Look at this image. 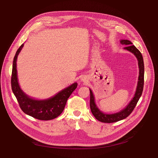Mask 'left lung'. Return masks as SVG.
<instances>
[{
    "label": "left lung",
    "instance_id": "8db88e82",
    "mask_svg": "<svg viewBox=\"0 0 158 158\" xmlns=\"http://www.w3.org/2000/svg\"><path fill=\"white\" fill-rule=\"evenodd\" d=\"M121 44L122 45H125L126 47H124V49L132 52V53L136 56V57L138 59V66H139V76H138L137 88L136 90L135 96H134L133 99L131 100V102L128 103V106L120 112L114 113V114H106L100 111L95 103L94 96L92 90L89 89V92H90L89 106H90L91 111H92L94 116L95 117V118H96L97 120L102 123H114L127 118L129 114L132 112L134 109H135V107H136L138 100H139L143 92V88H144V60H143V57L141 52L135 45H132V42L129 40H121Z\"/></svg>",
    "mask_w": 158,
    "mask_h": 158
}]
</instances>
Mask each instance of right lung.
Segmentation results:
<instances>
[{
	"instance_id": "1",
	"label": "right lung",
	"mask_w": 158,
	"mask_h": 158,
	"mask_svg": "<svg viewBox=\"0 0 158 158\" xmlns=\"http://www.w3.org/2000/svg\"><path fill=\"white\" fill-rule=\"evenodd\" d=\"M23 46V44L19 47L13 60L11 77L12 92L17 99L21 109L26 114L42 121H48L55 118L63 111L68 98L73 91L77 88L78 84L77 83H74L60 91L55 96L45 100H37L27 96L20 89L17 78L16 60Z\"/></svg>"
}]
</instances>
